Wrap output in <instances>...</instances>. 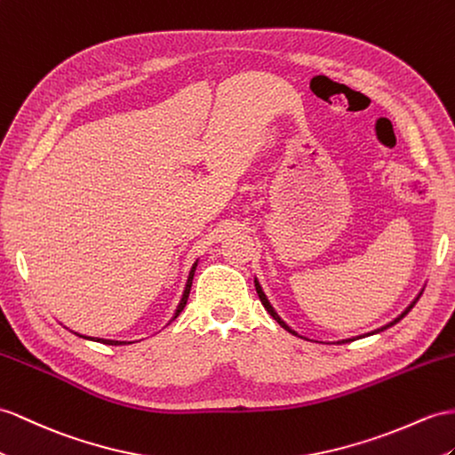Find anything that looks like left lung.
Segmentation results:
<instances>
[{"mask_svg":"<svg viewBox=\"0 0 455 455\" xmlns=\"http://www.w3.org/2000/svg\"><path fill=\"white\" fill-rule=\"evenodd\" d=\"M255 290H258V296H259V299H261V304H263V307H265L267 311H269V315H271V317H273V319H275V321H276L278 324H281V327H283V329H286L288 332H292V334L299 336V334H298L296 331H292V329H290V327H288V324H286V323H284V321H283L281 317H278V313H276V311H275V307L271 306V301H269V299H267V296H265V292H263V288L259 286V283H258V281H255ZM421 294H423V292H421ZM421 294H419V296H421ZM419 296H417V298H415V299L411 301V304H410V306H407V307H405V309H403V311L400 313V315H398V317H395L394 321H390L388 324H384V327H380V329H377V331H372V332H367V334H363V336H371V334H377V332H380V331H384V329H388V327H392V324H395V323H398V321H402V319H403V317L407 315V313H410V311H411V307H413V306L417 304V299H419ZM299 339H304V336H299ZM355 339H359V336H355ZM355 339H346V340H340L339 344H344V342H352V340H355Z\"/></svg>","mask_w":455,"mask_h":455,"instance_id":"1","label":"left lung"}]
</instances>
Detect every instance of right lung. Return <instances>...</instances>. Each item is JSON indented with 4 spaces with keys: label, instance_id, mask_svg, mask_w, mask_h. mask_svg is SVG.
I'll return each instance as SVG.
<instances>
[{
    "label": "right lung",
    "instance_id": "add662e5",
    "mask_svg": "<svg viewBox=\"0 0 455 455\" xmlns=\"http://www.w3.org/2000/svg\"><path fill=\"white\" fill-rule=\"evenodd\" d=\"M196 267H197V261L192 265L190 275H188V281H186V286H184L182 298H180V301H179L177 309H174V315H172V319H171V321H174V319H177V317L180 315V311L184 309L186 301H188V296H190V288H192V281H194V271H196ZM171 321H169V323H171ZM75 334H78V332H75ZM78 336H80V339L94 340V342H103V344H109V346H123V344H132V342H121V340H106V339H94V336H84V334H78Z\"/></svg>",
    "mask_w": 455,
    "mask_h": 455
}]
</instances>
